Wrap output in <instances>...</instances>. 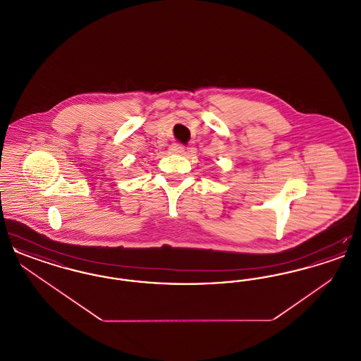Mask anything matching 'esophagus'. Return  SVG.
I'll return each mask as SVG.
<instances>
[{
  "label": "esophagus",
  "instance_id": "34e87169",
  "mask_svg": "<svg viewBox=\"0 0 361 361\" xmlns=\"http://www.w3.org/2000/svg\"><path fill=\"white\" fill-rule=\"evenodd\" d=\"M169 152L173 154H184L185 153V146H183L180 143H173Z\"/></svg>",
  "mask_w": 361,
  "mask_h": 361
}]
</instances>
